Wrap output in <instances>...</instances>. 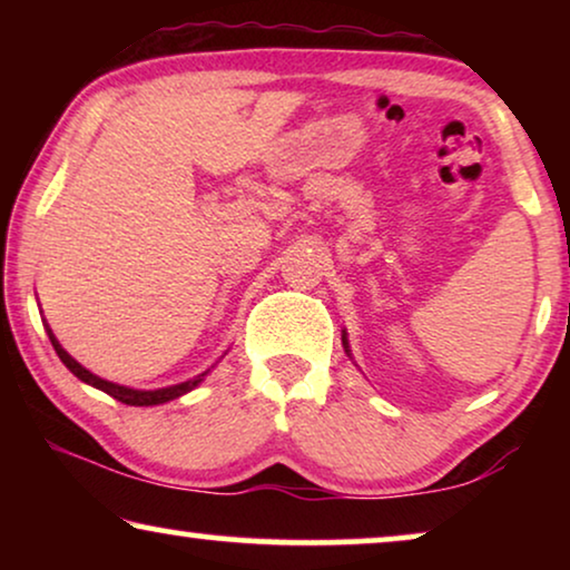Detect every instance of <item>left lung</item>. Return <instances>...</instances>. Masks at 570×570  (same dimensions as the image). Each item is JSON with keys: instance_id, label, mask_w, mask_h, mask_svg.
I'll return each mask as SVG.
<instances>
[{"instance_id": "left-lung-1", "label": "left lung", "mask_w": 570, "mask_h": 570, "mask_svg": "<svg viewBox=\"0 0 570 570\" xmlns=\"http://www.w3.org/2000/svg\"><path fill=\"white\" fill-rule=\"evenodd\" d=\"M342 345H345V353L350 355V345H347V334L345 332H342Z\"/></svg>"}]
</instances>
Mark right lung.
<instances>
[{
	"label": "right lung",
	"instance_id": "obj_1",
	"mask_svg": "<svg viewBox=\"0 0 570 570\" xmlns=\"http://www.w3.org/2000/svg\"><path fill=\"white\" fill-rule=\"evenodd\" d=\"M46 332H49V340H51L53 350H57V355L61 357V363H65L67 368L75 373L77 379L85 381V384H90V386L100 389V392L111 394L114 400H119V402H124V404H131V407H153V404H163V402L178 400V396H181V394L191 392L194 386H199V384H202V379L207 376V371H205V373H202V376L191 379V381H184V384L166 386V389H150V392H142V389H129V386H119V384H114V381H106V379L96 376V373H90L88 368H82V365L77 363L75 357L69 355L65 347L59 345V340L53 337V332L49 330V326H46Z\"/></svg>",
	"mask_w": 570,
	"mask_h": 570
}]
</instances>
